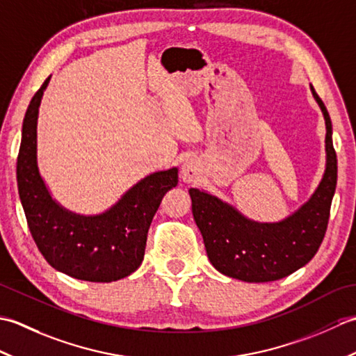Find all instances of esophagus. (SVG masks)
<instances>
[{
    "label": "esophagus",
    "mask_w": 356,
    "mask_h": 356,
    "mask_svg": "<svg viewBox=\"0 0 356 356\" xmlns=\"http://www.w3.org/2000/svg\"><path fill=\"white\" fill-rule=\"evenodd\" d=\"M200 174V165L197 161L194 159H188V161L184 162L182 168H180V176H182V180L185 184H193L199 179Z\"/></svg>",
    "instance_id": "1"
}]
</instances>
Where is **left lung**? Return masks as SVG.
I'll use <instances>...</instances> for the list:
<instances>
[{
  "label": "left lung",
  "mask_w": 356,
  "mask_h": 356,
  "mask_svg": "<svg viewBox=\"0 0 356 356\" xmlns=\"http://www.w3.org/2000/svg\"><path fill=\"white\" fill-rule=\"evenodd\" d=\"M326 120V172L312 197L284 220L257 223L208 193L191 188L193 216L205 241L213 266L248 283L275 282L291 275L321 246L337 188V153L326 105L311 86Z\"/></svg>",
  "instance_id": "8db88e82"
}]
</instances>
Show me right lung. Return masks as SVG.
<instances>
[{"mask_svg":"<svg viewBox=\"0 0 356 356\" xmlns=\"http://www.w3.org/2000/svg\"><path fill=\"white\" fill-rule=\"evenodd\" d=\"M44 81L26 111L17 162L19 199L40 252L51 268L78 280L110 283L140 266L147 234L163 195L177 185V168L149 174L99 216H79L51 199L36 163V120Z\"/></svg>","mask_w":356,"mask_h":356,"instance_id":"obj_1","label":"right lung"}]
</instances>
